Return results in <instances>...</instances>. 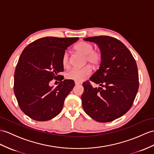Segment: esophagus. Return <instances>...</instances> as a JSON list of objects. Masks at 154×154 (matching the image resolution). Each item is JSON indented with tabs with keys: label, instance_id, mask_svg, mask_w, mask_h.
<instances>
[{
	"label": "esophagus",
	"instance_id": "34e87169",
	"mask_svg": "<svg viewBox=\"0 0 154 154\" xmlns=\"http://www.w3.org/2000/svg\"><path fill=\"white\" fill-rule=\"evenodd\" d=\"M82 83L81 82H76V81H75V84L76 85H79V84H81Z\"/></svg>",
	"mask_w": 154,
	"mask_h": 154
}]
</instances>
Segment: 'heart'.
I'll list each match as a JSON object with an SVG mask.
<instances>
[{"instance_id": "heart-1", "label": "heart", "mask_w": 154, "mask_h": 154, "mask_svg": "<svg viewBox=\"0 0 154 154\" xmlns=\"http://www.w3.org/2000/svg\"><path fill=\"white\" fill-rule=\"evenodd\" d=\"M75 50L85 56L86 61L93 65H98L100 63L102 55L99 51L93 50V46L88 42H80L75 46ZM62 65L64 68H68L69 66V54L65 52L62 57ZM92 69L89 66H85L83 68H73L67 72L66 76L68 79L76 82H82L90 76Z\"/></svg>"}]
</instances>
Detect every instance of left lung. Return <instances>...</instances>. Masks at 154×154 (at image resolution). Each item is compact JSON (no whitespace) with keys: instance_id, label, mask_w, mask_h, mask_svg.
Returning a JSON list of instances; mask_svg holds the SVG:
<instances>
[{"instance_id":"left-lung-1","label":"left lung","mask_w":154,"mask_h":154,"mask_svg":"<svg viewBox=\"0 0 154 154\" xmlns=\"http://www.w3.org/2000/svg\"><path fill=\"white\" fill-rule=\"evenodd\" d=\"M84 40L98 45L102 59L99 69L89 78L99 87L93 88L88 81L84 82L82 106L94 120L112 122L124 115L135 99L139 86L136 61L125 45L113 37Z\"/></svg>"}]
</instances>
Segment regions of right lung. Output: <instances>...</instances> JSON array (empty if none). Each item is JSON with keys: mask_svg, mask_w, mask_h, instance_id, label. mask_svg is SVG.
Returning <instances> with one entry per match:
<instances>
[{"mask_svg": "<svg viewBox=\"0 0 154 154\" xmlns=\"http://www.w3.org/2000/svg\"><path fill=\"white\" fill-rule=\"evenodd\" d=\"M78 38L48 36L29 44L22 52L14 73V90L21 110L36 121L44 122L61 112L65 99L74 86L72 80L58 75L64 70L62 57ZM53 79L61 81L49 86Z\"/></svg>", "mask_w": 154, "mask_h": 154, "instance_id": "obj_1", "label": "right lung"}]
</instances>
